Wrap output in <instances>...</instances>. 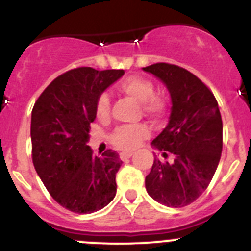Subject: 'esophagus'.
<instances>
[{
	"mask_svg": "<svg viewBox=\"0 0 251 251\" xmlns=\"http://www.w3.org/2000/svg\"><path fill=\"white\" fill-rule=\"evenodd\" d=\"M131 157H132V152H121L120 153L121 160H126Z\"/></svg>",
	"mask_w": 251,
	"mask_h": 251,
	"instance_id": "1",
	"label": "esophagus"
}]
</instances>
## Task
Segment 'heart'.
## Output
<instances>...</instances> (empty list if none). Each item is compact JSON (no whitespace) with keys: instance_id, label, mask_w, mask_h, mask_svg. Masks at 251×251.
Returning a JSON list of instances; mask_svg holds the SVG:
<instances>
[{"instance_id":"1","label":"heart","mask_w":251,"mask_h":251,"mask_svg":"<svg viewBox=\"0 0 251 251\" xmlns=\"http://www.w3.org/2000/svg\"><path fill=\"white\" fill-rule=\"evenodd\" d=\"M119 93L140 103L145 115L153 120L160 121L168 113V100L164 96L154 92V84L151 79L141 76H130L121 81L118 86ZM96 115L99 120L106 121L110 118V99L108 94L101 93L97 98ZM150 136V128L146 124L119 126L110 136L114 147L121 151H132Z\"/></svg>"}]
</instances>
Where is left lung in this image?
I'll use <instances>...</instances> for the list:
<instances>
[{
	"label": "left lung",
	"mask_w": 251,
	"mask_h": 251,
	"mask_svg": "<svg viewBox=\"0 0 251 251\" xmlns=\"http://www.w3.org/2000/svg\"><path fill=\"white\" fill-rule=\"evenodd\" d=\"M167 86L172 113L167 127L152 141L163 157H155L146 176L148 195L168 207H184L198 200L215 175L223 147V124L211 89L176 65L158 62L143 67Z\"/></svg>",
	"instance_id": "obj_1"
}]
</instances>
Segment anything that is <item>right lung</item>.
Wrapping results in <instances>:
<instances>
[{"label":"right lung","mask_w":251,"mask_h":251,"mask_svg":"<svg viewBox=\"0 0 251 251\" xmlns=\"http://www.w3.org/2000/svg\"><path fill=\"white\" fill-rule=\"evenodd\" d=\"M124 75L77 67L56 77L31 111V158L51 198L75 213L105 207L116 194L121 160L115 151L100 157L87 143L97 98Z\"/></svg>","instance_id":"1"}]
</instances>
